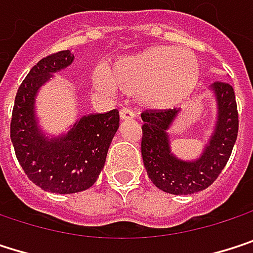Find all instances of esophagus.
<instances>
[{
    "instance_id": "34e87169",
    "label": "esophagus",
    "mask_w": 253,
    "mask_h": 253,
    "mask_svg": "<svg viewBox=\"0 0 253 253\" xmlns=\"http://www.w3.org/2000/svg\"><path fill=\"white\" fill-rule=\"evenodd\" d=\"M119 115H121V119H132V118H135V113L129 107H122Z\"/></svg>"
}]
</instances>
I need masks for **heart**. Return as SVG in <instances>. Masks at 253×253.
<instances>
[{
	"label": "heart",
	"mask_w": 253,
	"mask_h": 253,
	"mask_svg": "<svg viewBox=\"0 0 253 253\" xmlns=\"http://www.w3.org/2000/svg\"><path fill=\"white\" fill-rule=\"evenodd\" d=\"M199 79L194 54L184 48L152 47L122 59L109 72L98 70L94 84L112 91L138 95L141 103L155 109H168L183 101Z\"/></svg>",
	"instance_id": "heart-1"
}]
</instances>
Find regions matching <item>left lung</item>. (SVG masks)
Returning a JSON list of instances; mask_svg holds the SVG:
<instances>
[{"label": "left lung", "instance_id": "1", "mask_svg": "<svg viewBox=\"0 0 253 253\" xmlns=\"http://www.w3.org/2000/svg\"><path fill=\"white\" fill-rule=\"evenodd\" d=\"M218 116L215 129L203 153L196 161H181L172 155L168 129L180 109L146 110L141 113V155L149 178L158 189L171 194H191L208 189L221 174L231 155L239 131L234 89L230 84L215 82Z\"/></svg>", "mask_w": 253, "mask_h": 253}]
</instances>
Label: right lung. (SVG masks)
<instances>
[{
    "instance_id": "1",
    "label": "right lung",
    "mask_w": 253,
    "mask_h": 253,
    "mask_svg": "<svg viewBox=\"0 0 253 253\" xmlns=\"http://www.w3.org/2000/svg\"><path fill=\"white\" fill-rule=\"evenodd\" d=\"M69 50L41 59L20 84L10 124L16 158L28 178L45 191L70 194L89 189L98 178L109 146L119 128V112L82 116L60 137L48 138L35 116L38 89L73 62Z\"/></svg>"
}]
</instances>
